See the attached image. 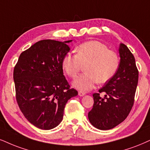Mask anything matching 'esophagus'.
Here are the masks:
<instances>
[{"mask_svg":"<svg viewBox=\"0 0 150 150\" xmlns=\"http://www.w3.org/2000/svg\"><path fill=\"white\" fill-rule=\"evenodd\" d=\"M86 95V93H85L84 92H82V91H79V96H84Z\"/></svg>","mask_w":150,"mask_h":150,"instance_id":"esophagus-1","label":"esophagus"}]
</instances>
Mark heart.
<instances>
[{
	"label": "heart",
	"instance_id": "b5f03b06",
	"mask_svg": "<svg viewBox=\"0 0 150 150\" xmlns=\"http://www.w3.org/2000/svg\"><path fill=\"white\" fill-rule=\"evenodd\" d=\"M76 55L67 53L64 55L62 66L67 74L75 78L82 65L86 64V72L73 82L74 87L79 90L88 91L97 81L99 83H106L113 77L119 67L117 53L100 42H84L76 48Z\"/></svg>",
	"mask_w": 150,
	"mask_h": 150
}]
</instances>
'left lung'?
I'll use <instances>...</instances> for the list:
<instances>
[{
    "label": "left lung",
    "instance_id": "left-lung-1",
    "mask_svg": "<svg viewBox=\"0 0 150 150\" xmlns=\"http://www.w3.org/2000/svg\"><path fill=\"white\" fill-rule=\"evenodd\" d=\"M120 63L115 74L94 93V104L88 112L90 123L101 130L117 126L127 117L134 103L138 82V70L134 55L125 44H120ZM104 92L101 98L100 94Z\"/></svg>",
    "mask_w": 150,
    "mask_h": 150
}]
</instances>
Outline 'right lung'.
I'll use <instances>...</instances> for the list:
<instances>
[{"instance_id": "add662e5", "label": "right lung", "mask_w": 150, "mask_h": 150, "mask_svg": "<svg viewBox=\"0 0 150 150\" xmlns=\"http://www.w3.org/2000/svg\"><path fill=\"white\" fill-rule=\"evenodd\" d=\"M52 40L39 41L20 55L14 68L16 99L32 125L49 130L63 117L67 102L78 92L63 75L62 60L69 51L66 43Z\"/></svg>"}]
</instances>
